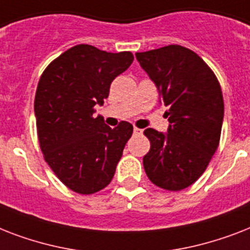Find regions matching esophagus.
Returning <instances> with one entry per match:
<instances>
[{
	"mask_svg": "<svg viewBox=\"0 0 250 250\" xmlns=\"http://www.w3.org/2000/svg\"><path fill=\"white\" fill-rule=\"evenodd\" d=\"M133 133H136V135H141V133H143V129L137 128V127H133Z\"/></svg>",
	"mask_w": 250,
	"mask_h": 250,
	"instance_id": "34e87169",
	"label": "esophagus"
}]
</instances>
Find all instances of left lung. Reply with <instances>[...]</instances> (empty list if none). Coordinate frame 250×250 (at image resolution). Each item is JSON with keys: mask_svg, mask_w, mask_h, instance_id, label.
Here are the masks:
<instances>
[{"mask_svg": "<svg viewBox=\"0 0 250 250\" xmlns=\"http://www.w3.org/2000/svg\"><path fill=\"white\" fill-rule=\"evenodd\" d=\"M168 107L167 133L148 128L150 150L143 158L149 180L166 190H182L197 180L221 140L225 104L213 70L193 50L167 45L136 53Z\"/></svg>", "mask_w": 250, "mask_h": 250, "instance_id": "left-lung-1", "label": "left lung"}]
</instances>
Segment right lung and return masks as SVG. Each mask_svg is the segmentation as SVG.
Listing matches in <instances>:
<instances>
[{
    "label": "right lung",
    "mask_w": 250,
    "mask_h": 250,
    "mask_svg": "<svg viewBox=\"0 0 250 250\" xmlns=\"http://www.w3.org/2000/svg\"><path fill=\"white\" fill-rule=\"evenodd\" d=\"M132 61L131 52L75 45L52 61L39 80L35 115L40 149L57 178L76 193L93 194L109 186L132 136L128 122L110 128L93 115L111 82Z\"/></svg>",
    "instance_id": "add662e5"
}]
</instances>
